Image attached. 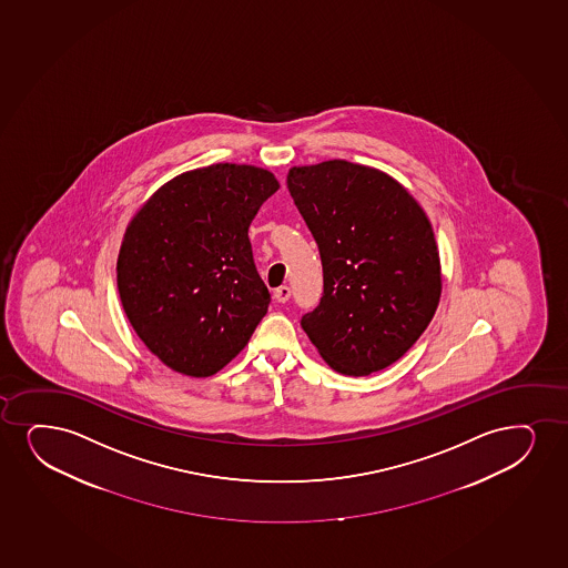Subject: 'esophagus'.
Listing matches in <instances>:
<instances>
[{
    "label": "esophagus",
    "mask_w": 568,
    "mask_h": 568,
    "mask_svg": "<svg viewBox=\"0 0 568 568\" xmlns=\"http://www.w3.org/2000/svg\"><path fill=\"white\" fill-rule=\"evenodd\" d=\"M275 301L281 302V304H285V302L291 298V288L287 285H281V287L275 288L274 291Z\"/></svg>",
    "instance_id": "34e87169"
}]
</instances>
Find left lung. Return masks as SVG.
I'll use <instances>...</instances> for the list:
<instances>
[{
	"mask_svg": "<svg viewBox=\"0 0 568 568\" xmlns=\"http://www.w3.org/2000/svg\"><path fill=\"white\" fill-rule=\"evenodd\" d=\"M287 187L323 266L322 301L302 315V329L335 372L385 369L414 346L440 301L428 217L390 175L354 162L294 166Z\"/></svg>",
	"mask_w": 568,
	"mask_h": 568,
	"instance_id": "8db88e82",
	"label": "left lung"
}]
</instances>
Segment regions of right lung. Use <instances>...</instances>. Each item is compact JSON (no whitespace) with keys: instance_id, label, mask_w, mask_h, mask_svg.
Listing matches in <instances>:
<instances>
[{"instance_id":"obj_1","label":"right lung","mask_w":568,"mask_h":568,"mask_svg":"<svg viewBox=\"0 0 568 568\" xmlns=\"http://www.w3.org/2000/svg\"><path fill=\"white\" fill-rule=\"evenodd\" d=\"M280 190L272 172L212 164L164 183L128 225L116 283L133 331L170 369L211 377L270 306L248 227Z\"/></svg>"}]
</instances>
